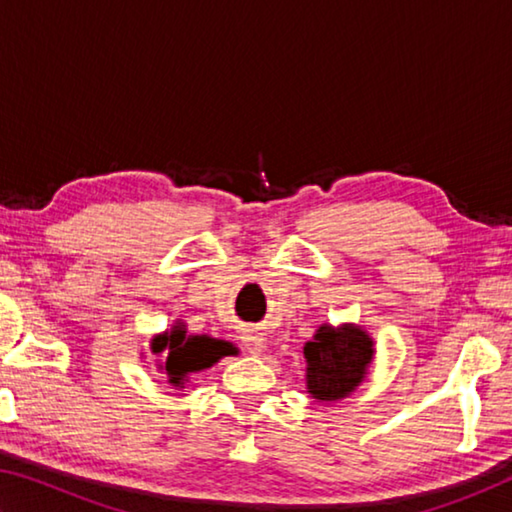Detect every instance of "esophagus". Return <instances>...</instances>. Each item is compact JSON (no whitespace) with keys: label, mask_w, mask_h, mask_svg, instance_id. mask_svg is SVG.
Returning a JSON list of instances; mask_svg holds the SVG:
<instances>
[{"label":"esophagus","mask_w":512,"mask_h":512,"mask_svg":"<svg viewBox=\"0 0 512 512\" xmlns=\"http://www.w3.org/2000/svg\"><path fill=\"white\" fill-rule=\"evenodd\" d=\"M241 341H244L246 350L250 354H259V352L264 350V336L259 334V332H255V329H248V332L241 336Z\"/></svg>","instance_id":"1"}]
</instances>
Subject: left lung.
<instances>
[{"label": "left lung", "mask_w": 512, "mask_h": 512, "mask_svg": "<svg viewBox=\"0 0 512 512\" xmlns=\"http://www.w3.org/2000/svg\"><path fill=\"white\" fill-rule=\"evenodd\" d=\"M375 341L366 329L345 323L323 325L305 343L307 393L320 402H336L354 393L368 375Z\"/></svg>", "instance_id": "left-lung-1"}]
</instances>
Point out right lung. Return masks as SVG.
<instances>
[{
	"label": "right lung",
	"mask_w": 512,
	"mask_h": 512,
	"mask_svg": "<svg viewBox=\"0 0 512 512\" xmlns=\"http://www.w3.org/2000/svg\"><path fill=\"white\" fill-rule=\"evenodd\" d=\"M151 352L164 354L160 370L167 372L171 386L183 388L187 375L214 366L230 352V345L205 334H187L185 325L176 323L167 332L153 336Z\"/></svg>",
	"instance_id": "add662e5"
}]
</instances>
